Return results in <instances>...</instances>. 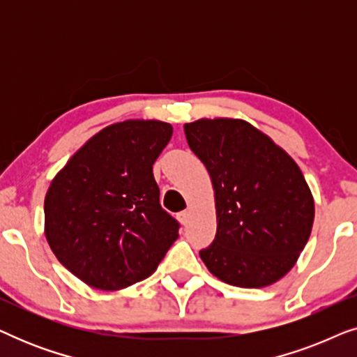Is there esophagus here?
I'll use <instances>...</instances> for the list:
<instances>
[{
    "label": "esophagus",
    "mask_w": 357,
    "mask_h": 357,
    "mask_svg": "<svg viewBox=\"0 0 357 357\" xmlns=\"http://www.w3.org/2000/svg\"><path fill=\"white\" fill-rule=\"evenodd\" d=\"M178 221L183 224H188V221H190V211L188 209H185V211H182V213H178Z\"/></svg>",
    "instance_id": "1"
}]
</instances>
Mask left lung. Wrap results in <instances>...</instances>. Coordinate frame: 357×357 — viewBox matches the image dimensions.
I'll return each mask as SVG.
<instances>
[{"label": "left lung", "instance_id": "obj_1", "mask_svg": "<svg viewBox=\"0 0 357 357\" xmlns=\"http://www.w3.org/2000/svg\"><path fill=\"white\" fill-rule=\"evenodd\" d=\"M206 167L216 204V238L199 257L211 275L238 287H265L296 265L309 241L315 203L296 160L241 119L183 125Z\"/></svg>", "mask_w": 357, "mask_h": 357}]
</instances>
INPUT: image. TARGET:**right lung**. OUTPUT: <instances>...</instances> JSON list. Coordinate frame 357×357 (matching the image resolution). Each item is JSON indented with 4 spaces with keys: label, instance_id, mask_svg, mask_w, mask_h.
<instances>
[{
    "label": "right lung",
    "instance_id": "add662e5",
    "mask_svg": "<svg viewBox=\"0 0 357 357\" xmlns=\"http://www.w3.org/2000/svg\"><path fill=\"white\" fill-rule=\"evenodd\" d=\"M172 131L160 120L112 123L53 177L43 232L58 261L87 286L120 291L146 280L177 241L153 175Z\"/></svg>",
    "mask_w": 357,
    "mask_h": 357
}]
</instances>
